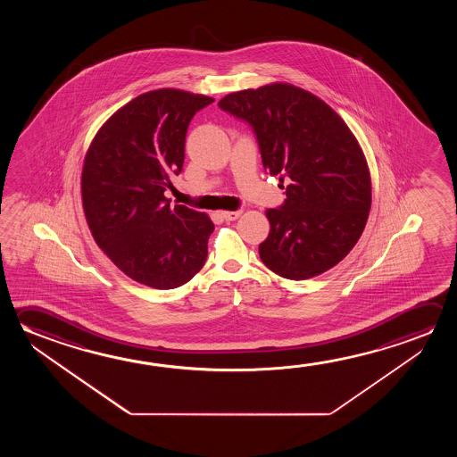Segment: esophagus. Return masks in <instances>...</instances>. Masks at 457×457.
Masks as SVG:
<instances>
[{
    "mask_svg": "<svg viewBox=\"0 0 457 457\" xmlns=\"http://www.w3.org/2000/svg\"><path fill=\"white\" fill-rule=\"evenodd\" d=\"M242 215V210H234V212H223L221 217L225 218L226 221H234Z\"/></svg>",
    "mask_w": 457,
    "mask_h": 457,
    "instance_id": "esophagus-1",
    "label": "esophagus"
}]
</instances>
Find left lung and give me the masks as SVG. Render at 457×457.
I'll list each match as a JSON object with an SVG mask.
<instances>
[{"instance_id":"8db88e82","label":"left lung","mask_w":457,"mask_h":457,"mask_svg":"<svg viewBox=\"0 0 457 457\" xmlns=\"http://www.w3.org/2000/svg\"><path fill=\"white\" fill-rule=\"evenodd\" d=\"M218 106L253 129L264 170L284 183L285 203L266 210L262 262L285 278L331 270L351 252L371 209V177L355 135L322 98L288 83L239 90Z\"/></svg>"}]
</instances>
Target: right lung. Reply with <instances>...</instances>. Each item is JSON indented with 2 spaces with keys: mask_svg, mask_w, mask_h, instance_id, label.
I'll return each mask as SVG.
<instances>
[{
  "mask_svg": "<svg viewBox=\"0 0 457 457\" xmlns=\"http://www.w3.org/2000/svg\"><path fill=\"white\" fill-rule=\"evenodd\" d=\"M213 98L157 89L130 100L90 143L81 175L83 209L98 247L126 276L151 288L187 284L203 270L215 229L209 215L170 205L195 112Z\"/></svg>",
  "mask_w": 457,
  "mask_h": 457,
  "instance_id": "1",
  "label": "right lung"
}]
</instances>
